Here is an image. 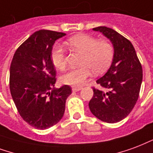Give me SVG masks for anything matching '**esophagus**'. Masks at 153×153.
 I'll return each instance as SVG.
<instances>
[{"instance_id":"esophagus-1","label":"esophagus","mask_w":153,"mask_h":153,"mask_svg":"<svg viewBox=\"0 0 153 153\" xmlns=\"http://www.w3.org/2000/svg\"><path fill=\"white\" fill-rule=\"evenodd\" d=\"M82 89L81 87H72V91H79Z\"/></svg>"}]
</instances>
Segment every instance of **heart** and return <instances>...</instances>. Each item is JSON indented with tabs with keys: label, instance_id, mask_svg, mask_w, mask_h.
<instances>
[{
	"label": "heart",
	"instance_id": "heart-1",
	"mask_svg": "<svg viewBox=\"0 0 153 153\" xmlns=\"http://www.w3.org/2000/svg\"><path fill=\"white\" fill-rule=\"evenodd\" d=\"M66 45L72 51L82 54L79 62L81 67L69 70L61 77L65 84L81 86L91 75L100 74L109 66L114 56V48L110 43L104 39L97 40L94 36L79 34L71 37ZM51 60L56 69L63 70L65 67V55L60 45L54 46L51 52Z\"/></svg>",
	"mask_w": 153,
	"mask_h": 153
}]
</instances>
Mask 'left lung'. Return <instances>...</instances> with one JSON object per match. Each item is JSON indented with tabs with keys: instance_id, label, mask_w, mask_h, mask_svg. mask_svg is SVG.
I'll return each instance as SVG.
<instances>
[{
	"instance_id": "obj_1",
	"label": "left lung",
	"mask_w": 153,
	"mask_h": 153,
	"mask_svg": "<svg viewBox=\"0 0 153 153\" xmlns=\"http://www.w3.org/2000/svg\"><path fill=\"white\" fill-rule=\"evenodd\" d=\"M100 31L114 47V57L108 71L97 80L100 89L93 88L89 102L91 114L108 123H118L128 116L139 98L143 70L134 46L116 30L106 27Z\"/></svg>"
}]
</instances>
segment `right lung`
I'll use <instances>...</instances> for the list:
<instances>
[{"label":"right lung","mask_w":153,"mask_h":153,"mask_svg":"<svg viewBox=\"0 0 153 153\" xmlns=\"http://www.w3.org/2000/svg\"><path fill=\"white\" fill-rule=\"evenodd\" d=\"M65 34L36 31L19 46L10 70V93L20 116L36 129L45 130L62 119L71 88H55L56 71L51 60L53 45Z\"/></svg>","instance_id":"right-lung-1"}]
</instances>
